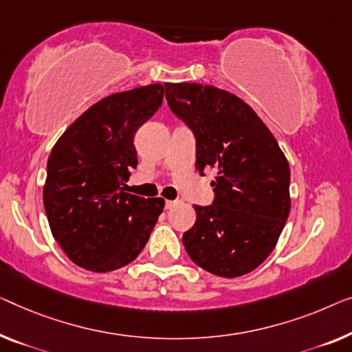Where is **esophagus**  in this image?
Here are the masks:
<instances>
[{
    "mask_svg": "<svg viewBox=\"0 0 352 352\" xmlns=\"http://www.w3.org/2000/svg\"><path fill=\"white\" fill-rule=\"evenodd\" d=\"M178 204V201H166V208L170 210L172 207H175Z\"/></svg>",
    "mask_w": 352,
    "mask_h": 352,
    "instance_id": "34e87169",
    "label": "esophagus"
}]
</instances>
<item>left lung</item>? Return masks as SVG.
<instances>
[{"instance_id": "left-lung-1", "label": "left lung", "mask_w": 352, "mask_h": 352, "mask_svg": "<svg viewBox=\"0 0 352 352\" xmlns=\"http://www.w3.org/2000/svg\"><path fill=\"white\" fill-rule=\"evenodd\" d=\"M166 99L196 138V169H214L212 206H194L183 234L199 267L242 276L274 251L289 217V164L258 113L235 94L201 83H166Z\"/></svg>"}]
</instances>
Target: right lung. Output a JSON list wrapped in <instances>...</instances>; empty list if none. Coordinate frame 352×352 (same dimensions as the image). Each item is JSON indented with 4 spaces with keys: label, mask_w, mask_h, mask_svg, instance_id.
I'll return each instance as SVG.
<instances>
[{
    "label": "right lung",
    "mask_w": 352,
    "mask_h": 352,
    "mask_svg": "<svg viewBox=\"0 0 352 352\" xmlns=\"http://www.w3.org/2000/svg\"><path fill=\"white\" fill-rule=\"evenodd\" d=\"M162 98L161 83L102 98L50 151L45 214L54 239L82 269L104 274L133 262L162 213V197H139L123 188L138 166L135 131L153 117Z\"/></svg>",
    "instance_id": "right-lung-1"
}]
</instances>
